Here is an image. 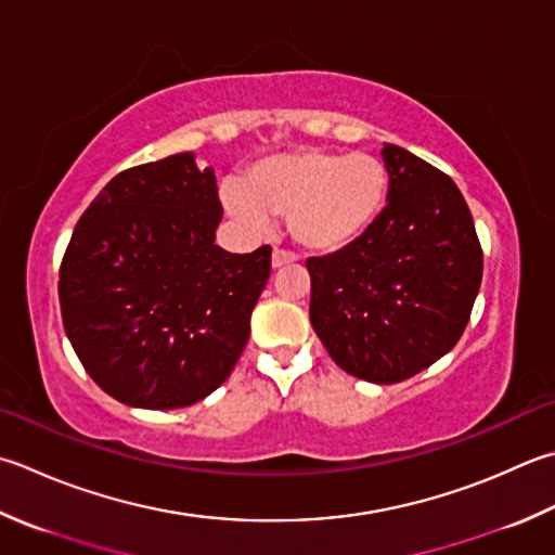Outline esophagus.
<instances>
[{
	"label": "esophagus",
	"instance_id": "34e87169",
	"mask_svg": "<svg viewBox=\"0 0 555 555\" xmlns=\"http://www.w3.org/2000/svg\"><path fill=\"white\" fill-rule=\"evenodd\" d=\"M298 259V255L296 253H288V249H274V253H271V267L274 269H279V267H286V264H293Z\"/></svg>",
	"mask_w": 555,
	"mask_h": 555
}]
</instances>
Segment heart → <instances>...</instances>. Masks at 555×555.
I'll list each match as a JSON object with an SVG mask.
<instances>
[{
  "mask_svg": "<svg viewBox=\"0 0 555 555\" xmlns=\"http://www.w3.org/2000/svg\"><path fill=\"white\" fill-rule=\"evenodd\" d=\"M389 199V168L373 154L298 149L257 160L225 206L255 231L288 216L291 235L312 253H336L379 221Z\"/></svg>",
  "mask_w": 555,
  "mask_h": 555,
  "instance_id": "obj_1",
  "label": "heart"
}]
</instances>
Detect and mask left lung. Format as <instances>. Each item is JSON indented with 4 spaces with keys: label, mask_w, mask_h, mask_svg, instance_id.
<instances>
[{
    "label": "left lung",
    "mask_w": 555,
    "mask_h": 555,
    "mask_svg": "<svg viewBox=\"0 0 555 555\" xmlns=\"http://www.w3.org/2000/svg\"><path fill=\"white\" fill-rule=\"evenodd\" d=\"M389 199L363 237L310 257V322L334 363L395 385L448 353L469 322L483 253L457 184L385 144Z\"/></svg>",
    "instance_id": "left-lung-1"
}]
</instances>
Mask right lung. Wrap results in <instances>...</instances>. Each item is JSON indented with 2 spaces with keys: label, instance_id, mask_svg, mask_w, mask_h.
Masks as SVG:
<instances>
[{
  "label": "right lung",
  "instance_id": "right-lung-1",
  "mask_svg": "<svg viewBox=\"0 0 555 555\" xmlns=\"http://www.w3.org/2000/svg\"><path fill=\"white\" fill-rule=\"evenodd\" d=\"M221 216L214 170L188 151L122 170L76 223L60 267L64 332L122 404L190 406L233 373L271 247L225 253Z\"/></svg>",
  "mask_w": 555,
  "mask_h": 555
}]
</instances>
